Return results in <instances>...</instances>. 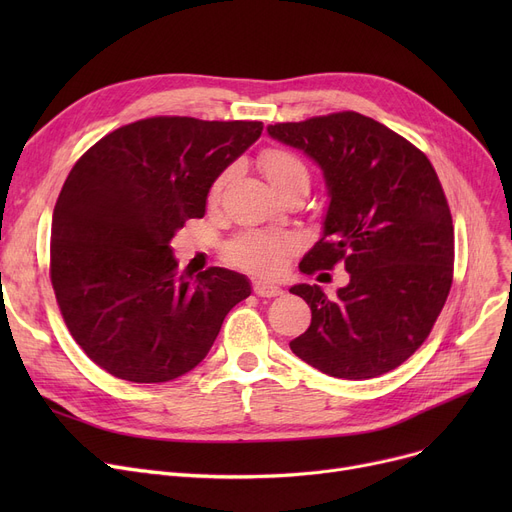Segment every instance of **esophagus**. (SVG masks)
Listing matches in <instances>:
<instances>
[{
  "mask_svg": "<svg viewBox=\"0 0 512 512\" xmlns=\"http://www.w3.org/2000/svg\"><path fill=\"white\" fill-rule=\"evenodd\" d=\"M253 290H255L257 297H263V299H272V297H278V294H282L280 286H276L272 282H263V280H255Z\"/></svg>",
  "mask_w": 512,
  "mask_h": 512,
  "instance_id": "obj_1",
  "label": "esophagus"
}]
</instances>
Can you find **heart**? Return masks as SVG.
I'll return each mask as SVG.
<instances>
[{"label": "heart", "mask_w": 512, "mask_h": 512, "mask_svg": "<svg viewBox=\"0 0 512 512\" xmlns=\"http://www.w3.org/2000/svg\"><path fill=\"white\" fill-rule=\"evenodd\" d=\"M259 168L265 174V178L270 180V184L276 188V193L297 180H309L303 161L286 149H265L259 157ZM230 176H232V168L224 170L211 182L209 193H207V201L211 205H215L222 199ZM294 247L297 245H294V240L288 236L249 232L230 242L226 247V259L232 265L242 267V270L247 272L272 276L280 272V267L284 265L288 255L294 251Z\"/></svg>", "instance_id": "b5f03b06"}]
</instances>
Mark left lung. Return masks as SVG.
<instances>
[{"instance_id":"1","label":"left lung","mask_w":512,"mask_h":512,"mask_svg":"<svg viewBox=\"0 0 512 512\" xmlns=\"http://www.w3.org/2000/svg\"><path fill=\"white\" fill-rule=\"evenodd\" d=\"M324 172L330 205L303 274L342 261L351 276L336 297L294 284L311 326L290 351L342 380H369L405 363L432 332L452 284L454 228L429 159L357 112L267 126ZM326 276V274H319Z\"/></svg>"}]
</instances>
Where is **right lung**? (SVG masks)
Masks as SVG:
<instances>
[{
    "label": "right lung",
    "instance_id": "add662e5",
    "mask_svg": "<svg viewBox=\"0 0 512 512\" xmlns=\"http://www.w3.org/2000/svg\"><path fill=\"white\" fill-rule=\"evenodd\" d=\"M261 122L159 116L105 134L70 170L51 220V284L87 357L126 382L195 369L247 276L176 272L170 242L203 218L211 182L259 137Z\"/></svg>",
    "mask_w": 512,
    "mask_h": 512
}]
</instances>
